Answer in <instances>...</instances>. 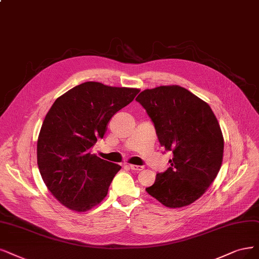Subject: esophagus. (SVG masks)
<instances>
[{"label":"esophagus","mask_w":259,"mask_h":259,"mask_svg":"<svg viewBox=\"0 0 259 259\" xmlns=\"http://www.w3.org/2000/svg\"><path fill=\"white\" fill-rule=\"evenodd\" d=\"M129 168L132 169V170H137V171H140L143 169V166H140V165H135V164H128Z\"/></svg>","instance_id":"1"}]
</instances>
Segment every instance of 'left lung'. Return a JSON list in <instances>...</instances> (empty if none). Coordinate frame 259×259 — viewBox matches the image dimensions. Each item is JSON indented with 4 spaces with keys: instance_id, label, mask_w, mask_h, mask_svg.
<instances>
[{
    "instance_id": "1",
    "label": "left lung",
    "mask_w": 259,
    "mask_h": 259,
    "mask_svg": "<svg viewBox=\"0 0 259 259\" xmlns=\"http://www.w3.org/2000/svg\"><path fill=\"white\" fill-rule=\"evenodd\" d=\"M155 124L160 145L173 151L170 166L146 192L168 208L194 203L213 183L223 161L224 139L209 104L179 85L143 91L136 99Z\"/></svg>"
}]
</instances>
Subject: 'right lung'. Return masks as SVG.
I'll return each instance as SVG.
<instances>
[{
  "label": "right lung",
  "instance_id": "1",
  "mask_svg": "<svg viewBox=\"0 0 259 259\" xmlns=\"http://www.w3.org/2000/svg\"><path fill=\"white\" fill-rule=\"evenodd\" d=\"M139 92L85 82L60 96L47 113L37 140V164L48 190L65 207L84 212L107 196L121 166L92 154V147L113 115Z\"/></svg>",
  "mask_w": 259,
  "mask_h": 259
}]
</instances>
